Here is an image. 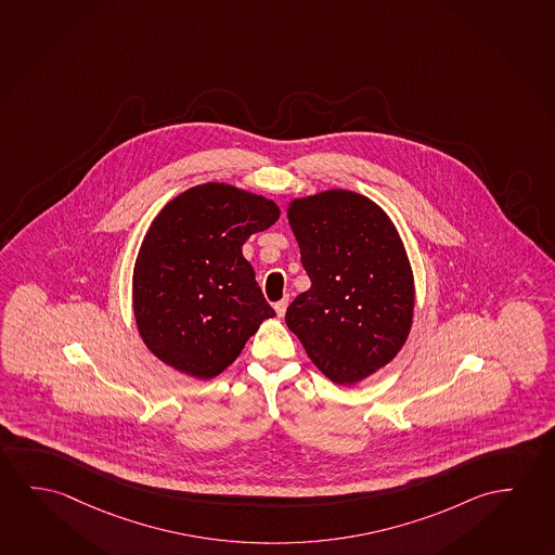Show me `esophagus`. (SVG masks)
<instances>
[{"label":"esophagus","instance_id":"1","mask_svg":"<svg viewBox=\"0 0 555 555\" xmlns=\"http://www.w3.org/2000/svg\"><path fill=\"white\" fill-rule=\"evenodd\" d=\"M287 305H289V300L287 299L278 300V302L273 305V308H275V312H278V317H285V310H287Z\"/></svg>","mask_w":555,"mask_h":555}]
</instances>
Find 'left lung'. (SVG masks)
I'll return each mask as SVG.
<instances>
[{"label": "left lung", "mask_w": 555, "mask_h": 555, "mask_svg": "<svg viewBox=\"0 0 555 555\" xmlns=\"http://www.w3.org/2000/svg\"><path fill=\"white\" fill-rule=\"evenodd\" d=\"M289 223L310 289L285 312L310 361L335 384L386 366L413 322V272L384 210L362 194L326 191L293 201Z\"/></svg>", "instance_id": "8db88e82"}]
</instances>
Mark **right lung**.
Masks as SVG:
<instances>
[{
  "label": "right lung",
  "instance_id": "add662e5",
  "mask_svg": "<svg viewBox=\"0 0 555 555\" xmlns=\"http://www.w3.org/2000/svg\"><path fill=\"white\" fill-rule=\"evenodd\" d=\"M278 218L272 201L223 183L193 186L159 211L132 275L137 326L159 361L214 378L275 314L241 247Z\"/></svg>",
  "mask_w": 555,
  "mask_h": 555
}]
</instances>
